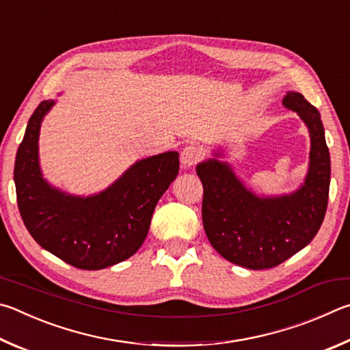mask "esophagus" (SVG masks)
Instances as JSON below:
<instances>
[{"label":"esophagus","mask_w":350,"mask_h":350,"mask_svg":"<svg viewBox=\"0 0 350 350\" xmlns=\"http://www.w3.org/2000/svg\"><path fill=\"white\" fill-rule=\"evenodd\" d=\"M201 158V150L197 146H187L181 152V165L185 169L192 167V165L197 164Z\"/></svg>","instance_id":"1"}]
</instances>
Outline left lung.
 <instances>
[{"instance_id": "obj_1", "label": "left lung", "mask_w": 350, "mask_h": 350, "mask_svg": "<svg viewBox=\"0 0 350 350\" xmlns=\"http://www.w3.org/2000/svg\"><path fill=\"white\" fill-rule=\"evenodd\" d=\"M283 106L297 112L310 137L308 174L297 191L256 195L224 161L221 147L197 165L204 189L203 226L212 247L254 271L278 266L308 246L327 209L330 155L321 115L298 92H287Z\"/></svg>"}]
</instances>
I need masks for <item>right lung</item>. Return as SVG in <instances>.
<instances>
[{
  "mask_svg": "<svg viewBox=\"0 0 350 350\" xmlns=\"http://www.w3.org/2000/svg\"><path fill=\"white\" fill-rule=\"evenodd\" d=\"M57 100L38 104L16 152L18 209L42 249L73 267L100 271L137 252L149 232L158 200L176 178L178 152L135 161L98 193L73 195L51 185L40 165V131Z\"/></svg>",
  "mask_w": 350,
  "mask_h": 350,
  "instance_id": "obj_1",
  "label": "right lung"
}]
</instances>
